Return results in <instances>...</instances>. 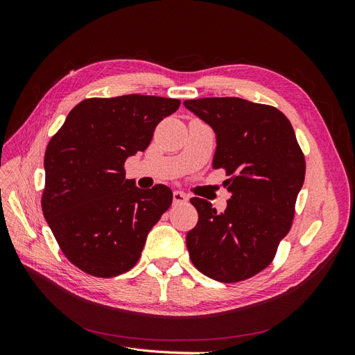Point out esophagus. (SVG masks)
<instances>
[{"mask_svg": "<svg viewBox=\"0 0 355 355\" xmlns=\"http://www.w3.org/2000/svg\"><path fill=\"white\" fill-rule=\"evenodd\" d=\"M187 201H188V197L184 194V192H180V191L173 192V202L175 204H184Z\"/></svg>", "mask_w": 355, "mask_h": 355, "instance_id": "obj_1", "label": "esophagus"}]
</instances>
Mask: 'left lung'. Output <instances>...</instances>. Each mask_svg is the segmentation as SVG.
Here are the masks:
<instances>
[{"label":"left lung","mask_w":355,"mask_h":355,"mask_svg":"<svg viewBox=\"0 0 355 355\" xmlns=\"http://www.w3.org/2000/svg\"><path fill=\"white\" fill-rule=\"evenodd\" d=\"M216 135L213 168H225V211L198 197V222L187 235L192 263L222 283L243 282L270 265L286 237L305 179V158L287 116L240 98L185 101Z\"/></svg>","instance_id":"1"}]
</instances>
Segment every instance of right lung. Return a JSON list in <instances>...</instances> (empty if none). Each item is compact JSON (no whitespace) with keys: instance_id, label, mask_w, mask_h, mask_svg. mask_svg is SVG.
Segmentation results:
<instances>
[{"instance_id":"right-lung-1","label":"right lung","mask_w":355,"mask_h":355,"mask_svg":"<svg viewBox=\"0 0 355 355\" xmlns=\"http://www.w3.org/2000/svg\"><path fill=\"white\" fill-rule=\"evenodd\" d=\"M179 105L144 94L85 99L51 137L42 213L63 254L81 271L115 277L141 257L173 194L166 185L137 188L125 179L124 163L145 151L157 124Z\"/></svg>"}]
</instances>
